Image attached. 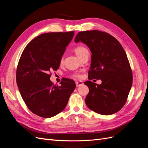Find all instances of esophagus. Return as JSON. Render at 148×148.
<instances>
[{
  "instance_id": "1",
  "label": "esophagus",
  "mask_w": 148,
  "mask_h": 148,
  "mask_svg": "<svg viewBox=\"0 0 148 148\" xmlns=\"http://www.w3.org/2000/svg\"><path fill=\"white\" fill-rule=\"evenodd\" d=\"M75 83H76V86H77V87H79L83 84V83L82 82H76Z\"/></svg>"
}]
</instances>
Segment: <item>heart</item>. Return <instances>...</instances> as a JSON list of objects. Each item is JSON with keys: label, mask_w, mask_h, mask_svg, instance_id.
I'll list each match as a JSON object with an SVG mask.
<instances>
[{"label": "heart", "mask_w": 148, "mask_h": 148, "mask_svg": "<svg viewBox=\"0 0 148 148\" xmlns=\"http://www.w3.org/2000/svg\"><path fill=\"white\" fill-rule=\"evenodd\" d=\"M74 51H75V53L76 54H77V56L78 57H81L82 56H83V53L86 52V51H88V49L86 48V47H84V46H77V47H75V49H74ZM62 62H63V59H61V60H60V62L61 63H62ZM73 77H74V78H79V75H78V74H73Z\"/></svg>", "instance_id": "obj_1"}]
</instances>
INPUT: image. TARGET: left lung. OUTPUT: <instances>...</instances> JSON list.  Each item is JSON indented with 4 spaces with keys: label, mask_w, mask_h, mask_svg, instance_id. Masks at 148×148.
I'll return each instance as SVG.
<instances>
[{
    "label": "left lung",
    "mask_w": 148,
    "mask_h": 148,
    "mask_svg": "<svg viewBox=\"0 0 148 148\" xmlns=\"http://www.w3.org/2000/svg\"><path fill=\"white\" fill-rule=\"evenodd\" d=\"M75 41L84 43L92 53L89 79L102 81L101 84L84 83L89 90L86 106L101 115L117 112L126 103L133 82L130 65L122 45L112 36L97 30L79 32Z\"/></svg>",
    "instance_id": "left-lung-1"
}]
</instances>
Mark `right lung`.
I'll use <instances>...</instances> for the list:
<instances>
[{
  "mask_svg": "<svg viewBox=\"0 0 148 148\" xmlns=\"http://www.w3.org/2000/svg\"><path fill=\"white\" fill-rule=\"evenodd\" d=\"M74 31L47 33L33 39L22 52L16 69V83L25 104L39 117L59 114L75 90L74 81L64 79L60 86L50 80L51 71L59 69Z\"/></svg>",
  "mask_w": 148,
  "mask_h": 148,
  "instance_id": "obj_1",
  "label": "right lung"
}]
</instances>
